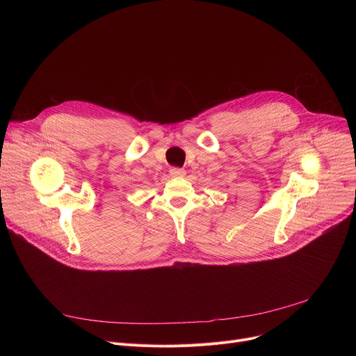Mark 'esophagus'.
<instances>
[{"mask_svg": "<svg viewBox=\"0 0 356 356\" xmlns=\"http://www.w3.org/2000/svg\"><path fill=\"white\" fill-rule=\"evenodd\" d=\"M184 175H186V172L181 168H172L170 169V176H173V177H181Z\"/></svg>", "mask_w": 356, "mask_h": 356, "instance_id": "1", "label": "esophagus"}]
</instances>
